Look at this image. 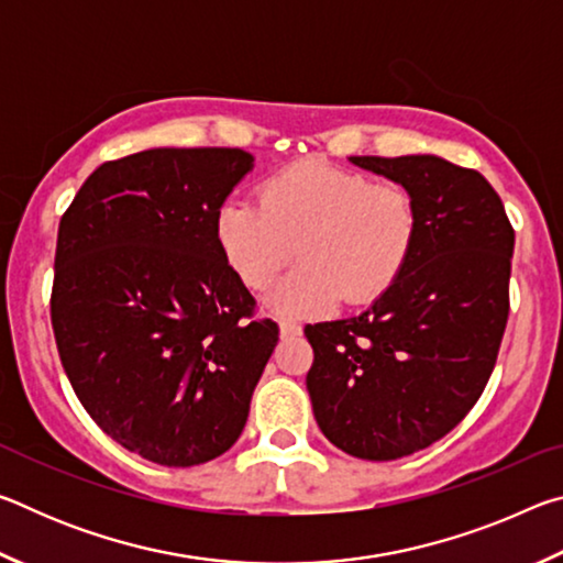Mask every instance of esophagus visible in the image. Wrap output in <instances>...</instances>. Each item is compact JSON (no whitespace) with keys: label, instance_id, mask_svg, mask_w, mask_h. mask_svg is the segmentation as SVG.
I'll return each mask as SVG.
<instances>
[{"label":"esophagus","instance_id":"esophagus-1","mask_svg":"<svg viewBox=\"0 0 563 563\" xmlns=\"http://www.w3.org/2000/svg\"><path fill=\"white\" fill-rule=\"evenodd\" d=\"M300 332H302V328L298 325V322L290 318H280V335L283 338H295V335H300Z\"/></svg>","mask_w":563,"mask_h":563}]
</instances>
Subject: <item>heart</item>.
<instances>
[{
  "mask_svg": "<svg viewBox=\"0 0 563 563\" xmlns=\"http://www.w3.org/2000/svg\"><path fill=\"white\" fill-rule=\"evenodd\" d=\"M415 198L397 180L302 161L261 184L258 201L228 198L216 235L225 261L251 290L271 288L298 253L302 261L273 298L288 316H316L338 298H379L415 251Z\"/></svg>",
  "mask_w": 563,
  "mask_h": 563,
  "instance_id": "1",
  "label": "heart"
}]
</instances>
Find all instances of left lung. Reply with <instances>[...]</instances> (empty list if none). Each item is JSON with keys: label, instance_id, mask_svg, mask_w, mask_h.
<instances>
[{"label": "left lung", "instance_id": "left-lung-1", "mask_svg": "<svg viewBox=\"0 0 563 563\" xmlns=\"http://www.w3.org/2000/svg\"><path fill=\"white\" fill-rule=\"evenodd\" d=\"M402 184L419 231L405 273L357 318L305 325L322 434L389 462L442 440L487 387L509 318L514 228L479 170L440 156H350Z\"/></svg>", "mask_w": 563, "mask_h": 563}]
</instances>
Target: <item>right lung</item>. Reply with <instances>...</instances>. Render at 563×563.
Listing matches in <instances>:
<instances>
[{
  "label": "right lung",
  "instance_id": "add662e5",
  "mask_svg": "<svg viewBox=\"0 0 563 563\" xmlns=\"http://www.w3.org/2000/svg\"><path fill=\"white\" fill-rule=\"evenodd\" d=\"M253 156L148 148L107 161L59 223L52 328L76 397L113 442L196 466L241 437L278 322L218 245L216 216Z\"/></svg>",
  "mask_w": 563,
  "mask_h": 563
}]
</instances>
